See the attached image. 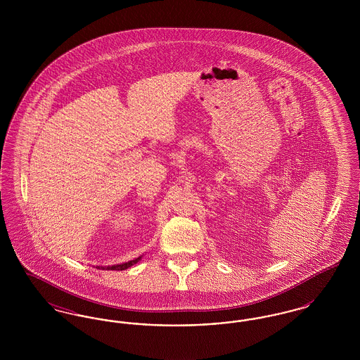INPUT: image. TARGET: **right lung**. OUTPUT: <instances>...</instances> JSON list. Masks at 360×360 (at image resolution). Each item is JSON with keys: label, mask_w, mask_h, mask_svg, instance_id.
Masks as SVG:
<instances>
[{"label": "right lung", "mask_w": 360, "mask_h": 360, "mask_svg": "<svg viewBox=\"0 0 360 360\" xmlns=\"http://www.w3.org/2000/svg\"><path fill=\"white\" fill-rule=\"evenodd\" d=\"M141 259V257H136L134 260H129L127 263H121V264H115V266H97V269H103V270H116V271H122L127 270L128 267L136 264L137 262Z\"/></svg>", "instance_id": "right-lung-1"}]
</instances>
